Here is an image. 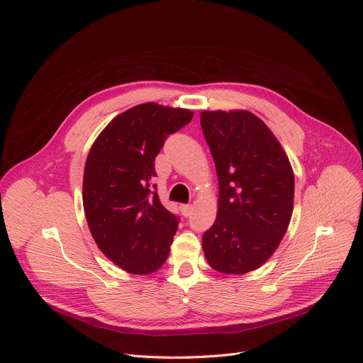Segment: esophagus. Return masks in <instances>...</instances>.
I'll return each mask as SVG.
<instances>
[{
    "label": "esophagus",
    "mask_w": 363,
    "mask_h": 363,
    "mask_svg": "<svg viewBox=\"0 0 363 363\" xmlns=\"http://www.w3.org/2000/svg\"><path fill=\"white\" fill-rule=\"evenodd\" d=\"M179 208H181L182 216H185V218H188L189 215H191V212H193V206L191 204H182V206H179Z\"/></svg>",
    "instance_id": "1"
}]
</instances>
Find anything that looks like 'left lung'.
<instances>
[{
    "label": "left lung",
    "mask_w": 363,
    "mask_h": 363,
    "mask_svg": "<svg viewBox=\"0 0 363 363\" xmlns=\"http://www.w3.org/2000/svg\"><path fill=\"white\" fill-rule=\"evenodd\" d=\"M219 181L218 216L203 250L218 272H252L277 250L293 215L294 174L272 130L247 110L201 111Z\"/></svg>",
    "instance_id": "left-lung-1"
}]
</instances>
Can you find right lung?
I'll return each mask as SVG.
<instances>
[{"instance_id": "add662e5", "label": "right lung", "mask_w": 363, "mask_h": 363, "mask_svg": "<svg viewBox=\"0 0 363 363\" xmlns=\"http://www.w3.org/2000/svg\"><path fill=\"white\" fill-rule=\"evenodd\" d=\"M194 113L156 103L114 118L94 141L84 170V211L99 249L129 274L162 268L178 230L163 207L152 178L166 138L191 122Z\"/></svg>"}]
</instances>
